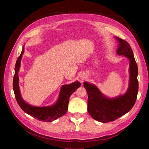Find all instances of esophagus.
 Returning <instances> with one entry per match:
<instances>
[{
    "instance_id": "1",
    "label": "esophagus",
    "mask_w": 149,
    "mask_h": 149,
    "mask_svg": "<svg viewBox=\"0 0 149 149\" xmlns=\"http://www.w3.org/2000/svg\"><path fill=\"white\" fill-rule=\"evenodd\" d=\"M86 79V75L85 74H83V75L81 77V80H84Z\"/></svg>"
}]
</instances>
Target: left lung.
Segmentation results:
<instances>
[{
	"instance_id": "obj_1",
	"label": "left lung",
	"mask_w": 149,
	"mask_h": 149,
	"mask_svg": "<svg viewBox=\"0 0 149 149\" xmlns=\"http://www.w3.org/2000/svg\"><path fill=\"white\" fill-rule=\"evenodd\" d=\"M116 53L130 60L129 88L124 95L113 98L106 97L95 85L84 82L83 86L88 95V111L92 118L101 123H109L118 119L129 112L134 106L138 92V66L129 43L119 37Z\"/></svg>"
}]
</instances>
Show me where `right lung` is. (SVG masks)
<instances>
[{
	"label": "right lung",
	"instance_id": "add662e5",
	"mask_svg": "<svg viewBox=\"0 0 149 149\" xmlns=\"http://www.w3.org/2000/svg\"><path fill=\"white\" fill-rule=\"evenodd\" d=\"M23 53H24V46H23L22 52L18 57L15 65V72L13 83L15 97L16 98L19 106L25 113L42 121L51 122L64 115L68 111L70 96L78 88L80 87L81 83L77 81L71 84L63 85L61 88L57 102L52 106L36 107L29 104L22 99L19 86V80L18 72L20 67V61Z\"/></svg>",
	"mask_w": 149,
	"mask_h": 149
}]
</instances>
